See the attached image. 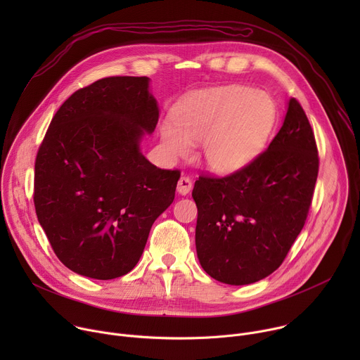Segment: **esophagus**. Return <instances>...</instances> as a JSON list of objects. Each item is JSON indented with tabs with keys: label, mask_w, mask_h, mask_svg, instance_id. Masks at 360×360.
I'll use <instances>...</instances> for the list:
<instances>
[{
	"label": "esophagus",
	"mask_w": 360,
	"mask_h": 360,
	"mask_svg": "<svg viewBox=\"0 0 360 360\" xmlns=\"http://www.w3.org/2000/svg\"><path fill=\"white\" fill-rule=\"evenodd\" d=\"M176 189H178V192H179L181 195L189 193L191 189H192V181H191V178H188V176H181L179 181H178Z\"/></svg>",
	"instance_id": "esophagus-1"
}]
</instances>
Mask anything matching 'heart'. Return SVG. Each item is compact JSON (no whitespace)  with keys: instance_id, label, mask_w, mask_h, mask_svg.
<instances>
[{"instance_id":"heart-1","label":"heart","mask_w":360,"mask_h":360,"mask_svg":"<svg viewBox=\"0 0 360 360\" xmlns=\"http://www.w3.org/2000/svg\"><path fill=\"white\" fill-rule=\"evenodd\" d=\"M275 121V102L266 92L229 85L188 96L175 110L174 124L162 125L161 138L175 158L188 157L192 142H203L208 168L232 174L259 155Z\"/></svg>"}]
</instances>
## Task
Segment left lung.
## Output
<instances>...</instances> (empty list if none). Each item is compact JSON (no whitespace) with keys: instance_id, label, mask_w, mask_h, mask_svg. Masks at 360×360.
<instances>
[{"instance_id":"left-lung-1","label":"left lung","mask_w":360,"mask_h":360,"mask_svg":"<svg viewBox=\"0 0 360 360\" xmlns=\"http://www.w3.org/2000/svg\"><path fill=\"white\" fill-rule=\"evenodd\" d=\"M318 172L314 129L292 98L268 149L236 172L195 182V243L203 271L228 285L275 272L306 222Z\"/></svg>"}]
</instances>
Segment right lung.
I'll return each instance as SVG.
<instances>
[{
    "label": "right lung",
    "mask_w": 360,
    "mask_h": 360,
    "mask_svg": "<svg viewBox=\"0 0 360 360\" xmlns=\"http://www.w3.org/2000/svg\"><path fill=\"white\" fill-rule=\"evenodd\" d=\"M146 77H108L75 91L35 158L34 205L51 248L72 272L108 281L138 264L152 224L169 207L179 169L139 150L158 124Z\"/></svg>",
    "instance_id": "1"
}]
</instances>
